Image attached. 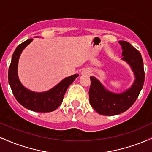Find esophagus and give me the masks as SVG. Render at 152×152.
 I'll return each mask as SVG.
<instances>
[{"mask_svg": "<svg viewBox=\"0 0 152 152\" xmlns=\"http://www.w3.org/2000/svg\"><path fill=\"white\" fill-rule=\"evenodd\" d=\"M88 73H89V71H87V70H84V71H82V74H88Z\"/></svg>", "mask_w": 152, "mask_h": 152, "instance_id": "1", "label": "esophagus"}]
</instances>
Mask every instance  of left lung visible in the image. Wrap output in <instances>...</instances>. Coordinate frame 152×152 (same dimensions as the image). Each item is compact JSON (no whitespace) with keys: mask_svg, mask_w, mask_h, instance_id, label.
I'll use <instances>...</instances> for the list:
<instances>
[{"mask_svg":"<svg viewBox=\"0 0 152 152\" xmlns=\"http://www.w3.org/2000/svg\"><path fill=\"white\" fill-rule=\"evenodd\" d=\"M119 43L123 49L122 59L131 66L136 79L129 89L117 94L106 91L96 78L91 76L88 92L90 104L99 114L104 116H114L129 109L136 102L144 86L145 74L140 52L127 41H120Z\"/></svg>","mask_w":152,"mask_h":152,"instance_id":"left-lung-1","label":"left lung"}]
</instances>
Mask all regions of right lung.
<instances>
[{"instance_id":"1","label":"right lung","mask_w":152,"mask_h":152,"mask_svg":"<svg viewBox=\"0 0 152 152\" xmlns=\"http://www.w3.org/2000/svg\"><path fill=\"white\" fill-rule=\"evenodd\" d=\"M32 41L33 38H31L24 41L15 50L8 69V82L15 98L23 106L36 112H50L61 105L66 90L78 74L64 78L52 89L43 93H36L26 88L19 81L17 68L22 50Z\"/></svg>"}]
</instances>
